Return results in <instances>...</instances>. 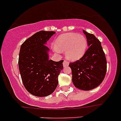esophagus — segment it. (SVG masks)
Masks as SVG:
<instances>
[{"instance_id": "esophagus-1", "label": "esophagus", "mask_w": 121, "mask_h": 121, "mask_svg": "<svg viewBox=\"0 0 121 121\" xmlns=\"http://www.w3.org/2000/svg\"><path fill=\"white\" fill-rule=\"evenodd\" d=\"M69 65V62L67 61L66 60H64L63 62V66H67Z\"/></svg>"}]
</instances>
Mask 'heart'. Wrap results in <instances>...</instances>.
Returning <instances> with one entry per match:
<instances>
[{
    "label": "heart",
    "mask_w": 121,
    "mask_h": 121,
    "mask_svg": "<svg viewBox=\"0 0 121 121\" xmlns=\"http://www.w3.org/2000/svg\"><path fill=\"white\" fill-rule=\"evenodd\" d=\"M55 51H65L66 58L76 61L84 56L87 48V40L84 36L74 33L62 34L55 41Z\"/></svg>",
    "instance_id": "1"
}]
</instances>
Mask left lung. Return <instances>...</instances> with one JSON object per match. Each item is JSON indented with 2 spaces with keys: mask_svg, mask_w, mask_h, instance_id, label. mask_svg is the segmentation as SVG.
<instances>
[{
  "mask_svg": "<svg viewBox=\"0 0 121 121\" xmlns=\"http://www.w3.org/2000/svg\"><path fill=\"white\" fill-rule=\"evenodd\" d=\"M88 49L78 60L70 62L72 82L77 88L90 91L99 86L105 77L107 69L106 56L101 43L94 35L83 30Z\"/></svg>",
  "mask_w": 121,
  "mask_h": 121,
  "instance_id": "left-lung-1",
  "label": "left lung"
}]
</instances>
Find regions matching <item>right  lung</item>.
<instances>
[{
    "instance_id": "obj_1",
    "label": "right lung",
    "mask_w": 121,
    "mask_h": 121,
    "mask_svg": "<svg viewBox=\"0 0 121 121\" xmlns=\"http://www.w3.org/2000/svg\"><path fill=\"white\" fill-rule=\"evenodd\" d=\"M55 33L41 30L21 45L18 62L21 78L26 90L35 96L52 94L57 86L58 77L63 69L64 60H49V49L45 45Z\"/></svg>"
}]
</instances>
